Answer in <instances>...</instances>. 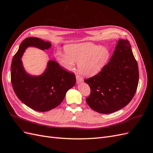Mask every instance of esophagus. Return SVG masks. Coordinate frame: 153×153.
Here are the masks:
<instances>
[{
    "label": "esophagus",
    "instance_id": "1",
    "mask_svg": "<svg viewBox=\"0 0 153 153\" xmlns=\"http://www.w3.org/2000/svg\"><path fill=\"white\" fill-rule=\"evenodd\" d=\"M76 83H77V84H78V83H80V82H81L84 80H83V78H82L80 76H76Z\"/></svg>",
    "mask_w": 153,
    "mask_h": 153
}]
</instances>
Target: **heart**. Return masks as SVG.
Masks as SVG:
<instances>
[{"label": "heart", "instance_id": "1", "mask_svg": "<svg viewBox=\"0 0 153 153\" xmlns=\"http://www.w3.org/2000/svg\"><path fill=\"white\" fill-rule=\"evenodd\" d=\"M66 52H58L57 57L68 69H73L78 63L79 72L84 76H93L98 73L108 62V49L92 43H82L68 45Z\"/></svg>", "mask_w": 153, "mask_h": 153}]
</instances>
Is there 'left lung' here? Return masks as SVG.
<instances>
[{
	"instance_id": "8db88e82",
	"label": "left lung",
	"mask_w": 153,
	"mask_h": 153,
	"mask_svg": "<svg viewBox=\"0 0 153 153\" xmlns=\"http://www.w3.org/2000/svg\"><path fill=\"white\" fill-rule=\"evenodd\" d=\"M128 40L119 39L110 61L84 82L89 85L87 103L97 112L110 114L130 102L138 84V67Z\"/></svg>"
}]
</instances>
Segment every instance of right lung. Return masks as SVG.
<instances>
[{
  "label": "right lung",
  "instance_id": "add662e5",
  "mask_svg": "<svg viewBox=\"0 0 153 153\" xmlns=\"http://www.w3.org/2000/svg\"><path fill=\"white\" fill-rule=\"evenodd\" d=\"M28 47L48 49L51 43L38 38H27L21 43L13 56L11 66V81L13 90L22 103L39 112H47L61 103L66 92L75 85L76 77L54 61H50L45 73L39 76L27 74L21 57Z\"/></svg>",
  "mask_w": 153,
  "mask_h": 153
}]
</instances>
